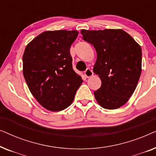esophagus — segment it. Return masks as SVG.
<instances>
[{"label": "esophagus", "mask_w": 156, "mask_h": 156, "mask_svg": "<svg viewBox=\"0 0 156 156\" xmlns=\"http://www.w3.org/2000/svg\"><path fill=\"white\" fill-rule=\"evenodd\" d=\"M84 75L86 76V77H87V78L90 77V76L93 75L92 70H91V69H89V68H87V69L84 71Z\"/></svg>", "instance_id": "obj_1"}]
</instances>
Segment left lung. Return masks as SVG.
<instances>
[{
    "mask_svg": "<svg viewBox=\"0 0 156 156\" xmlns=\"http://www.w3.org/2000/svg\"><path fill=\"white\" fill-rule=\"evenodd\" d=\"M81 33L97 54L94 72L99 76L101 85L94 92L96 100L106 109L121 107L129 101L139 80L141 48L123 30H82Z\"/></svg>",
    "mask_w": 156,
    "mask_h": 156,
    "instance_id": "1",
    "label": "left lung"
}]
</instances>
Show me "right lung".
<instances>
[{
    "label": "right lung",
    "instance_id": "obj_1",
    "mask_svg": "<svg viewBox=\"0 0 156 156\" xmlns=\"http://www.w3.org/2000/svg\"><path fill=\"white\" fill-rule=\"evenodd\" d=\"M77 36L76 30L46 31L25 48L23 56L25 82L36 100L51 112L67 108L83 82L72 68L69 52Z\"/></svg>",
    "mask_w": 156,
    "mask_h": 156
}]
</instances>
